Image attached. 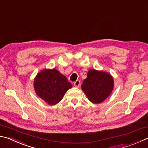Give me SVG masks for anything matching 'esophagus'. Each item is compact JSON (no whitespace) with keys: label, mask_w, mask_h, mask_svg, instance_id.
Here are the masks:
<instances>
[{"label":"esophagus","mask_w":148,"mask_h":148,"mask_svg":"<svg viewBox=\"0 0 148 148\" xmlns=\"http://www.w3.org/2000/svg\"><path fill=\"white\" fill-rule=\"evenodd\" d=\"M74 85L76 87H79L80 85V81H79V80H76V81L74 83Z\"/></svg>","instance_id":"1"}]
</instances>
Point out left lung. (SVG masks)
I'll use <instances>...</instances> for the list:
<instances>
[{
    "mask_svg": "<svg viewBox=\"0 0 148 148\" xmlns=\"http://www.w3.org/2000/svg\"><path fill=\"white\" fill-rule=\"evenodd\" d=\"M114 88V79L109 72L90 69L82 89L88 100L94 103H100L109 97Z\"/></svg>",
    "mask_w": 148,
    "mask_h": 148,
    "instance_id": "8db88e82",
    "label": "left lung"
}]
</instances>
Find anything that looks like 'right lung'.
I'll use <instances>...</instances> for the list:
<instances>
[{
  "instance_id": "add662e5",
  "label": "right lung",
  "mask_w": 148,
  "mask_h": 148,
  "mask_svg": "<svg viewBox=\"0 0 148 148\" xmlns=\"http://www.w3.org/2000/svg\"><path fill=\"white\" fill-rule=\"evenodd\" d=\"M72 87L66 77L56 69L41 70L34 81V88L37 96L50 106L59 103Z\"/></svg>"
}]
</instances>
